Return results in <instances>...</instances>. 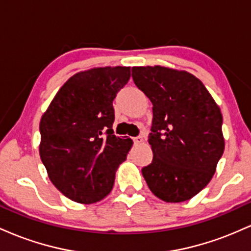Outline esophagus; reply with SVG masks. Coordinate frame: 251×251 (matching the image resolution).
<instances>
[{"instance_id": "1", "label": "esophagus", "mask_w": 251, "mask_h": 251, "mask_svg": "<svg viewBox=\"0 0 251 251\" xmlns=\"http://www.w3.org/2000/svg\"><path fill=\"white\" fill-rule=\"evenodd\" d=\"M133 143L135 145H138V144L143 143V137H140V135H138V137H134L133 138Z\"/></svg>"}]
</instances>
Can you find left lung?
Masks as SVG:
<instances>
[{
	"instance_id": "left-lung-1",
	"label": "left lung",
	"mask_w": 251,
	"mask_h": 251,
	"mask_svg": "<svg viewBox=\"0 0 251 251\" xmlns=\"http://www.w3.org/2000/svg\"><path fill=\"white\" fill-rule=\"evenodd\" d=\"M132 77L153 105L149 135L153 159L142 169L143 177L160 200L188 201L208 185L223 154L221 109L188 72L133 67Z\"/></svg>"
}]
</instances>
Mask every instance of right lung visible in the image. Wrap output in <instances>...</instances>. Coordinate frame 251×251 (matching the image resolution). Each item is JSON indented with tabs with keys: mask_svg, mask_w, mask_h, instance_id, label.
<instances>
[{
	"mask_svg": "<svg viewBox=\"0 0 251 251\" xmlns=\"http://www.w3.org/2000/svg\"><path fill=\"white\" fill-rule=\"evenodd\" d=\"M129 67H102L68 79L40 122V157L54 186L91 204L111 192L132 140L113 134V100L128 82Z\"/></svg>",
	"mask_w": 251,
	"mask_h": 251,
	"instance_id": "right-lung-1",
	"label": "right lung"
}]
</instances>
